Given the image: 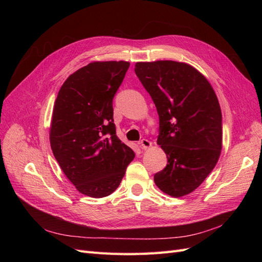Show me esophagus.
<instances>
[{"label": "esophagus", "instance_id": "1", "mask_svg": "<svg viewBox=\"0 0 262 262\" xmlns=\"http://www.w3.org/2000/svg\"><path fill=\"white\" fill-rule=\"evenodd\" d=\"M140 144H141V147L143 148V149H147V148H149V147H152V145H153V144H152V142L148 141V140H146V139L141 140Z\"/></svg>", "mask_w": 262, "mask_h": 262}]
</instances>
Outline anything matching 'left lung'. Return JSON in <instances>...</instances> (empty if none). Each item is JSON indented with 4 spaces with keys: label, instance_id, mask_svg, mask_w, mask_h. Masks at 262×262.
Wrapping results in <instances>:
<instances>
[{
    "label": "left lung",
    "instance_id": "8db88e82",
    "mask_svg": "<svg viewBox=\"0 0 262 262\" xmlns=\"http://www.w3.org/2000/svg\"><path fill=\"white\" fill-rule=\"evenodd\" d=\"M134 71L157 109V144L168 161L154 175L155 184L168 195H186L209 176L221 154L222 113L215 92L184 62H138Z\"/></svg>",
    "mask_w": 262,
    "mask_h": 262
}]
</instances>
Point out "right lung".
<instances>
[{"label": "right lung", "instance_id": "add662e5", "mask_svg": "<svg viewBox=\"0 0 262 262\" xmlns=\"http://www.w3.org/2000/svg\"><path fill=\"white\" fill-rule=\"evenodd\" d=\"M129 67L126 61L92 62L67 78L55 99L52 153L85 195L112 194L136 156L117 137L114 123L113 99Z\"/></svg>", "mask_w": 262, "mask_h": 262}]
</instances>
